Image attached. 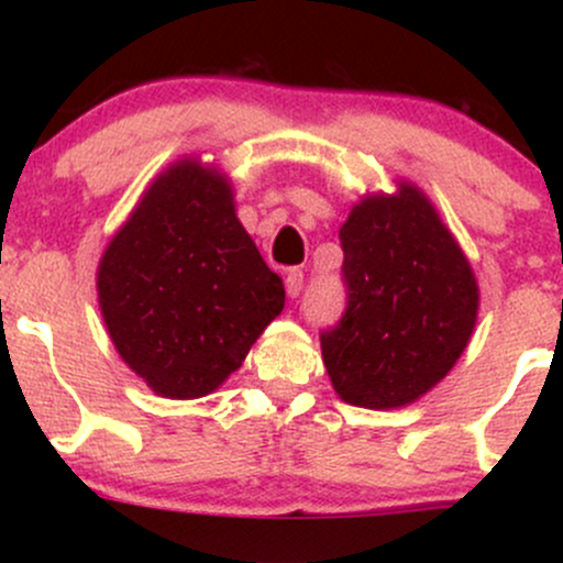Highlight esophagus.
<instances>
[{
    "label": "esophagus",
    "instance_id": "obj_1",
    "mask_svg": "<svg viewBox=\"0 0 563 563\" xmlns=\"http://www.w3.org/2000/svg\"><path fill=\"white\" fill-rule=\"evenodd\" d=\"M301 288H303V273L299 267H294V269H288L286 273V294L290 296V299H296V296L301 294Z\"/></svg>",
    "mask_w": 563,
    "mask_h": 563
}]
</instances>
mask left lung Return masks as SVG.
<instances>
[{
	"mask_svg": "<svg viewBox=\"0 0 563 563\" xmlns=\"http://www.w3.org/2000/svg\"><path fill=\"white\" fill-rule=\"evenodd\" d=\"M339 238L346 309L320 333L333 389L371 410L416 402L468 346L479 309L474 269L410 183L394 196H365Z\"/></svg>",
	"mask_w": 563,
	"mask_h": 563,
	"instance_id": "obj_1",
	"label": "left lung"
}]
</instances>
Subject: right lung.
Returning <instances> with one entry per match:
<instances>
[{
  "label": "right lung",
  "instance_id": "obj_1",
  "mask_svg": "<svg viewBox=\"0 0 563 563\" xmlns=\"http://www.w3.org/2000/svg\"><path fill=\"white\" fill-rule=\"evenodd\" d=\"M97 299L121 360L158 397L198 399L243 365L286 288L238 222L228 179L185 158L108 243Z\"/></svg>",
  "mask_w": 563,
  "mask_h": 563
}]
</instances>
